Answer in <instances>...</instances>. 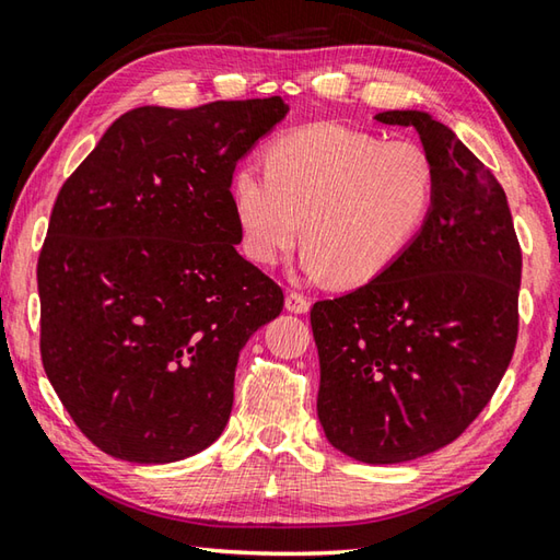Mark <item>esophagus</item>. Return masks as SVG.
<instances>
[{"label":"esophagus","instance_id":"34e87169","mask_svg":"<svg viewBox=\"0 0 560 560\" xmlns=\"http://www.w3.org/2000/svg\"><path fill=\"white\" fill-rule=\"evenodd\" d=\"M310 304H312V302H310L307 294L294 292V290H290L288 298H284V307H288V312H294V314L310 312Z\"/></svg>","mask_w":560,"mask_h":560}]
</instances>
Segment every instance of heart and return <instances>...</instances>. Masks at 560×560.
Instances as JSON below:
<instances>
[{"label":"heart","mask_w":560,"mask_h":560,"mask_svg":"<svg viewBox=\"0 0 560 560\" xmlns=\"http://www.w3.org/2000/svg\"><path fill=\"white\" fill-rule=\"evenodd\" d=\"M434 189V163L419 143L314 124L270 145L268 171L241 165L231 205L253 262L276 266L302 234L310 276L361 284L415 241Z\"/></svg>","instance_id":"1"}]
</instances>
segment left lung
<instances>
[{"label":"left lung","instance_id":"8db88e82","mask_svg":"<svg viewBox=\"0 0 560 560\" xmlns=\"http://www.w3.org/2000/svg\"><path fill=\"white\" fill-rule=\"evenodd\" d=\"M375 119L415 126L434 205L385 272L314 304L312 331L326 439L387 466L444 448L490 402L520 331L522 248L504 189L448 126L411 109Z\"/></svg>","mask_w":560,"mask_h":560}]
</instances>
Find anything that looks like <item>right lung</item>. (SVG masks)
Instances as JSON below:
<instances>
[{
	"label": "right lung",
	"instance_id": "add662e5",
	"mask_svg": "<svg viewBox=\"0 0 560 560\" xmlns=\"http://www.w3.org/2000/svg\"><path fill=\"white\" fill-rule=\"evenodd\" d=\"M280 97L121 114L60 187L38 256L40 361L94 446L131 463L205 451L241 348L282 290L238 256L236 163Z\"/></svg>",
	"mask_w": 560,
	"mask_h": 560
}]
</instances>
